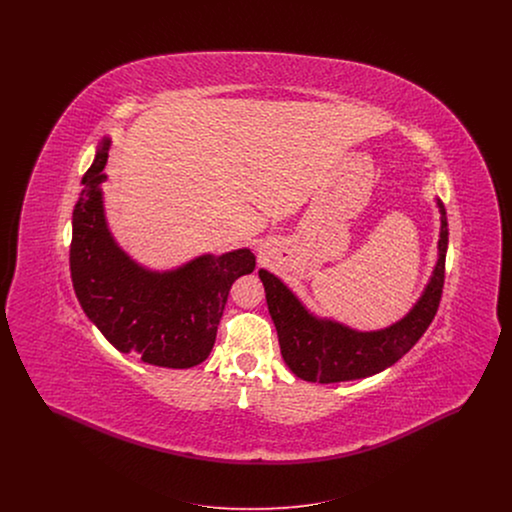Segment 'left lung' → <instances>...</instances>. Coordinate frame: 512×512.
Instances as JSON below:
<instances>
[{
    "mask_svg": "<svg viewBox=\"0 0 512 512\" xmlns=\"http://www.w3.org/2000/svg\"><path fill=\"white\" fill-rule=\"evenodd\" d=\"M436 205L441 215L438 261L409 313L386 328L357 330L334 318L318 317L284 280L259 268L282 359L297 378L318 384L368 378L397 363L420 340L436 317L445 278L449 230L445 207L439 197H436Z\"/></svg>",
    "mask_w": 512,
    "mask_h": 512,
    "instance_id": "left-lung-1",
    "label": "left lung"
}]
</instances>
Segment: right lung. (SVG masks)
Wrapping results in <instances>:
<instances>
[{
	"label": "right lung",
	"mask_w": 512,
	"mask_h": 512,
	"mask_svg": "<svg viewBox=\"0 0 512 512\" xmlns=\"http://www.w3.org/2000/svg\"><path fill=\"white\" fill-rule=\"evenodd\" d=\"M109 149L111 138H103L74 205V293L86 317L121 353L140 355L147 365L192 368L209 357L228 292L236 278L255 270V255L247 247L203 253L167 270L132 259L105 215L101 184Z\"/></svg>",
	"instance_id": "add662e5"
}]
</instances>
